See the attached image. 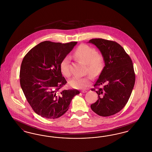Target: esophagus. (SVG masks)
<instances>
[{
  "instance_id": "1",
  "label": "esophagus",
  "mask_w": 152,
  "mask_h": 152,
  "mask_svg": "<svg viewBox=\"0 0 152 152\" xmlns=\"http://www.w3.org/2000/svg\"><path fill=\"white\" fill-rule=\"evenodd\" d=\"M87 92V90H81V93H86Z\"/></svg>"
}]
</instances>
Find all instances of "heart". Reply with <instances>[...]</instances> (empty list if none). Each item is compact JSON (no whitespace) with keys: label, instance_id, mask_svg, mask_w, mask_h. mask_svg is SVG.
I'll list each match as a JSON object with an SVG mask.
<instances>
[{"label":"heart","instance_id":"obj_1","mask_svg":"<svg viewBox=\"0 0 152 152\" xmlns=\"http://www.w3.org/2000/svg\"><path fill=\"white\" fill-rule=\"evenodd\" d=\"M74 55L82 61L87 64V71L93 75H97L104 66V59L102 55L96 52L94 47L85 44H82L76 48ZM61 72L65 77H69L71 72L69 69V58L66 56L60 64ZM92 77L88 75L84 77H74L69 81V86L74 88L83 89L91 84Z\"/></svg>","mask_w":152,"mask_h":152}]
</instances>
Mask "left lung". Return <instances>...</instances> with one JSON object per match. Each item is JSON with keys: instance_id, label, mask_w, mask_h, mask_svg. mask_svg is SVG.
<instances>
[{"instance_id": "1", "label": "left lung", "mask_w": 152, "mask_h": 152, "mask_svg": "<svg viewBox=\"0 0 152 152\" xmlns=\"http://www.w3.org/2000/svg\"><path fill=\"white\" fill-rule=\"evenodd\" d=\"M89 43L95 45L102 55L105 66L91 90L98 94V100L91 105L100 116H112L119 112L129 100L135 83L132 61L123 47L116 42L93 39ZM103 85L102 88L97 86Z\"/></svg>"}]
</instances>
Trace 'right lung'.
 Masks as SVG:
<instances>
[{"label":"right lung","mask_w":152,"mask_h":152,"mask_svg":"<svg viewBox=\"0 0 152 152\" xmlns=\"http://www.w3.org/2000/svg\"><path fill=\"white\" fill-rule=\"evenodd\" d=\"M77 42L45 41L36 45L24 57L20 83L27 101L38 115L55 119L68 110L77 89L62 90L66 83L60 64Z\"/></svg>","instance_id":"add662e5"}]
</instances>
